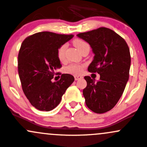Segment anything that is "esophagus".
I'll return each mask as SVG.
<instances>
[{"mask_svg": "<svg viewBox=\"0 0 147 147\" xmlns=\"http://www.w3.org/2000/svg\"><path fill=\"white\" fill-rule=\"evenodd\" d=\"M74 78H75V80H80V79H82L83 77L81 76V75H75Z\"/></svg>", "mask_w": 147, "mask_h": 147, "instance_id": "1", "label": "esophagus"}]
</instances>
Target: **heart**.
<instances>
[{
  "label": "heart",
  "mask_w": 147,
  "mask_h": 147,
  "mask_svg": "<svg viewBox=\"0 0 147 147\" xmlns=\"http://www.w3.org/2000/svg\"><path fill=\"white\" fill-rule=\"evenodd\" d=\"M73 44L80 52L86 46H89L86 41L79 38L74 39ZM66 49H67V44H63L57 50V57H58V60L61 62H64L65 60ZM84 67V65L72 63V64L69 65L68 66H67L65 68V72H67V73L73 74V75H80L82 72Z\"/></svg>",
  "instance_id": "obj_1"
}]
</instances>
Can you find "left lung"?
I'll return each mask as SVG.
<instances>
[{
    "label": "left lung",
    "instance_id": "8db88e82",
    "mask_svg": "<svg viewBox=\"0 0 147 147\" xmlns=\"http://www.w3.org/2000/svg\"><path fill=\"white\" fill-rule=\"evenodd\" d=\"M78 36L89 43L95 54L88 71L100 75L96 82L89 76L84 77L86 105L94 113H103L116 105L129 80V49L123 37L106 27L80 33Z\"/></svg>",
    "mask_w": 147,
    "mask_h": 147
}]
</instances>
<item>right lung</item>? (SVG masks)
<instances>
[{"label":"right lung","instance_id":"add662e5","mask_svg":"<svg viewBox=\"0 0 147 147\" xmlns=\"http://www.w3.org/2000/svg\"><path fill=\"white\" fill-rule=\"evenodd\" d=\"M72 37V34L42 32L29 36L22 43L18 54L22 88L31 104L38 110L55 109L75 80L72 75L63 74L58 81L52 82L58 73L55 70L62 67L57 50Z\"/></svg>","mask_w":147,"mask_h":147}]
</instances>
